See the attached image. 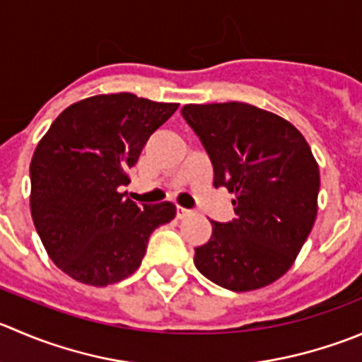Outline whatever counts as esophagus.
<instances>
[{
  "label": "esophagus",
  "instance_id": "34e87169",
  "mask_svg": "<svg viewBox=\"0 0 362 362\" xmlns=\"http://www.w3.org/2000/svg\"><path fill=\"white\" fill-rule=\"evenodd\" d=\"M191 216V210L182 209V206H177V217L178 219H185V217Z\"/></svg>",
  "mask_w": 362,
  "mask_h": 362
}]
</instances>
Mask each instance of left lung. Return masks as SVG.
<instances>
[{"instance_id":"8db88e82","label":"left lung","mask_w":362,"mask_h":362,"mask_svg":"<svg viewBox=\"0 0 362 362\" xmlns=\"http://www.w3.org/2000/svg\"><path fill=\"white\" fill-rule=\"evenodd\" d=\"M182 117L214 166V187L233 192L235 217L212 221L196 269L231 292L274 283L292 267L315 219L320 171L285 118L244 103L187 104Z\"/></svg>"}]
</instances>
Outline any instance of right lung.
I'll list each match as a JSON object with an SVG mask.
<instances>
[{
  "instance_id": "add662e5",
  "label": "right lung",
  "mask_w": 362,
  "mask_h": 362,
  "mask_svg": "<svg viewBox=\"0 0 362 362\" xmlns=\"http://www.w3.org/2000/svg\"><path fill=\"white\" fill-rule=\"evenodd\" d=\"M178 104L111 93L66 107L30 164L31 217L49 258L76 281L107 286L134 274L173 203L136 205L127 171Z\"/></svg>"
}]
</instances>
